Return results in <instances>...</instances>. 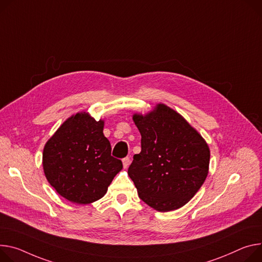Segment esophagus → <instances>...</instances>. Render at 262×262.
I'll return each mask as SVG.
<instances>
[{
    "label": "esophagus",
    "mask_w": 262,
    "mask_h": 262,
    "mask_svg": "<svg viewBox=\"0 0 262 262\" xmlns=\"http://www.w3.org/2000/svg\"><path fill=\"white\" fill-rule=\"evenodd\" d=\"M122 163H123V167H124V168H127L128 166H129V164H130V159H129L128 157H126V158H124V159L122 160Z\"/></svg>",
    "instance_id": "1"
}]
</instances>
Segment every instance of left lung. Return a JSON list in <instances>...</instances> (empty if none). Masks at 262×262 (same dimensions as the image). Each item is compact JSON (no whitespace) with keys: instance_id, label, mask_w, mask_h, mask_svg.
<instances>
[{"instance_id":"1","label":"left lung","mask_w":262,"mask_h":262,"mask_svg":"<svg viewBox=\"0 0 262 262\" xmlns=\"http://www.w3.org/2000/svg\"><path fill=\"white\" fill-rule=\"evenodd\" d=\"M141 134V152L134 156L128 176L139 198L160 212L186 205L204 184L210 148L186 119L164 103L150 112L135 113Z\"/></svg>"}]
</instances>
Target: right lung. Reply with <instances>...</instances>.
<instances>
[{
	"label": "right lung",
	"instance_id": "add662e5",
	"mask_svg": "<svg viewBox=\"0 0 262 262\" xmlns=\"http://www.w3.org/2000/svg\"><path fill=\"white\" fill-rule=\"evenodd\" d=\"M103 127L104 120L96 121L82 111L69 117L45 144V177L71 203L86 205L100 200L123 168L122 162L111 156Z\"/></svg>",
	"mask_w": 262,
	"mask_h": 262
}]
</instances>
